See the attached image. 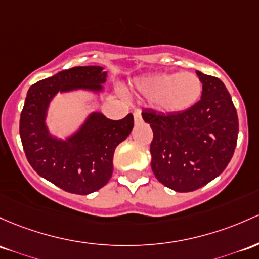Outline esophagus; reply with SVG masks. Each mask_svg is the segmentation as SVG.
Returning <instances> with one entry per match:
<instances>
[{"label":"esophagus","mask_w":259,"mask_h":259,"mask_svg":"<svg viewBox=\"0 0 259 259\" xmlns=\"http://www.w3.org/2000/svg\"><path fill=\"white\" fill-rule=\"evenodd\" d=\"M134 121H135V124L143 123V116H141V113L139 112V110L134 112Z\"/></svg>","instance_id":"esophagus-1"}]
</instances>
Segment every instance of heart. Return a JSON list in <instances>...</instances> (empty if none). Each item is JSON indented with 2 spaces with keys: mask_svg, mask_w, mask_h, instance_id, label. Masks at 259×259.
<instances>
[{
  "mask_svg": "<svg viewBox=\"0 0 259 259\" xmlns=\"http://www.w3.org/2000/svg\"><path fill=\"white\" fill-rule=\"evenodd\" d=\"M134 88L166 114L187 112L200 99L203 83L195 73H155L136 78Z\"/></svg>",
  "mask_w": 259,
  "mask_h": 259,
  "instance_id": "obj_1",
  "label": "heart"
}]
</instances>
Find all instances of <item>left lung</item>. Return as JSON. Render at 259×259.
<instances>
[{
  "mask_svg": "<svg viewBox=\"0 0 259 259\" xmlns=\"http://www.w3.org/2000/svg\"><path fill=\"white\" fill-rule=\"evenodd\" d=\"M197 75L203 93L187 112H143L153 132V175L163 186L181 193L201 188L223 173L237 143V112L225 84L200 71Z\"/></svg>",
  "mask_w": 259,
  "mask_h": 259,
  "instance_id": "1",
  "label": "left lung"
}]
</instances>
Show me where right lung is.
I'll return each mask as SVG.
<instances>
[{
  "label": "right lung",
  "mask_w": 259,
  "mask_h": 259,
  "mask_svg": "<svg viewBox=\"0 0 259 259\" xmlns=\"http://www.w3.org/2000/svg\"><path fill=\"white\" fill-rule=\"evenodd\" d=\"M107 71L102 66H76L34 83L25 97L19 134L34 171L69 193L87 195L101 189L113 173V156L132 133L134 116L120 120L92 112L75 133L60 139L50 133L47 115L50 102L60 93L103 92Z\"/></svg>",
  "instance_id": "obj_1"
}]
</instances>
